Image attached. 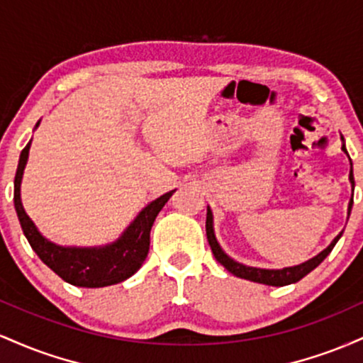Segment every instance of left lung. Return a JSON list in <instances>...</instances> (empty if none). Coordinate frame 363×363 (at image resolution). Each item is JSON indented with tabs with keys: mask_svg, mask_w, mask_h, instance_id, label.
Instances as JSON below:
<instances>
[{
	"mask_svg": "<svg viewBox=\"0 0 363 363\" xmlns=\"http://www.w3.org/2000/svg\"><path fill=\"white\" fill-rule=\"evenodd\" d=\"M345 153L348 155L347 148H345V143L343 147H341ZM350 164H352V160H350ZM350 182H352V187H355V179H353V169H350ZM352 205H353V198L350 199V205H348V215L350 211H352ZM343 234V232H341ZM340 235L335 237V240H333L331 244L328 245L324 251H320L318 256H314L312 259L302 262V264H297V266H290V268H283V269H262V268H252V266H245V264H240V262H237L232 259L230 256H227L222 251V247H220V244L216 242V237H215V232H213V215H211V210L208 208L206 211V237H208V242H210V247H211V252H213L215 259L220 262V264L223 266L227 272H230L234 277H239V278H244V280H249V281H256V283H262V285H269V286H285V285H290V283H295L298 280H302L306 274H309L312 269L318 268V266L326 259V256L329 252L333 251V247H335L336 242L340 240Z\"/></svg>",
	"mask_w": 363,
	"mask_h": 363,
	"instance_id": "1",
	"label": "left lung"
}]
</instances>
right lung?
Segmentation results:
<instances>
[{
  "label": "right lung",
  "instance_id": "right-lung-1",
  "mask_svg": "<svg viewBox=\"0 0 363 363\" xmlns=\"http://www.w3.org/2000/svg\"><path fill=\"white\" fill-rule=\"evenodd\" d=\"M35 126H39V123ZM30 143L32 140L20 153L18 169L15 174L13 201L23 234L40 261L65 281L74 286H85V289L116 285L138 272L148 254L152 225L174 191H169L145 206L116 242L102 245V247H62L40 235L34 222L25 213L22 199H20V184H22Z\"/></svg>",
  "mask_w": 363,
  "mask_h": 363
}]
</instances>
